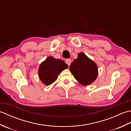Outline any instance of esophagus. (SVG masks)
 <instances>
[{
  "label": "esophagus",
  "mask_w": 131,
  "mask_h": 131,
  "mask_svg": "<svg viewBox=\"0 0 131 131\" xmlns=\"http://www.w3.org/2000/svg\"><path fill=\"white\" fill-rule=\"evenodd\" d=\"M65 62H66V63L67 64L68 66H70L71 63V61L70 59H69V58H68V59H66L65 60Z\"/></svg>",
  "instance_id": "esophagus-1"
}]
</instances>
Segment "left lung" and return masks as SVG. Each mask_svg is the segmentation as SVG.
Masks as SVG:
<instances>
[{
    "instance_id": "obj_1",
    "label": "left lung",
    "mask_w": 131,
    "mask_h": 131,
    "mask_svg": "<svg viewBox=\"0 0 131 131\" xmlns=\"http://www.w3.org/2000/svg\"><path fill=\"white\" fill-rule=\"evenodd\" d=\"M70 72L78 82L84 85L91 84L96 79L98 69L93 61L80 53L70 66Z\"/></svg>"
}]
</instances>
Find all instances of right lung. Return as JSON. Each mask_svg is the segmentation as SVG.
Instances as JSON below:
<instances>
[{
  "instance_id": "1",
  "label": "right lung",
  "mask_w": 131,
  "mask_h": 131,
  "mask_svg": "<svg viewBox=\"0 0 131 131\" xmlns=\"http://www.w3.org/2000/svg\"><path fill=\"white\" fill-rule=\"evenodd\" d=\"M68 68L63 61L49 56L40 64L39 77L44 84L48 85L56 80L61 71Z\"/></svg>"
}]
</instances>
